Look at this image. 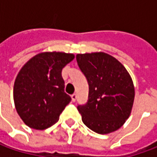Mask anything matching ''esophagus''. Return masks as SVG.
Instances as JSON below:
<instances>
[{"label":"esophagus","mask_w":157,"mask_h":157,"mask_svg":"<svg viewBox=\"0 0 157 157\" xmlns=\"http://www.w3.org/2000/svg\"><path fill=\"white\" fill-rule=\"evenodd\" d=\"M71 100H72L73 102H74V101H76V100H77V94H73L72 95H71Z\"/></svg>","instance_id":"obj_1"}]
</instances>
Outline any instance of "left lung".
I'll return each mask as SVG.
<instances>
[{"mask_svg":"<svg viewBox=\"0 0 157 157\" xmlns=\"http://www.w3.org/2000/svg\"><path fill=\"white\" fill-rule=\"evenodd\" d=\"M76 59L89 85L86 105H78L84 124L105 135L119 129L129 117L135 86L128 71L105 52L77 54Z\"/></svg>","mask_w":157,"mask_h":157,"instance_id":"obj_1","label":"left lung"}]
</instances>
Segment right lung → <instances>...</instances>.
Returning a JSON list of instances; mask_svg holds the SVG:
<instances>
[{"instance_id":"right-lung-1","label":"right lung","mask_w":157,"mask_h":157,"mask_svg":"<svg viewBox=\"0 0 157 157\" xmlns=\"http://www.w3.org/2000/svg\"><path fill=\"white\" fill-rule=\"evenodd\" d=\"M74 59L64 52H42L31 57L16 76L14 102L28 127L44 130L52 127L71 102L64 93L62 70Z\"/></svg>"}]
</instances>
